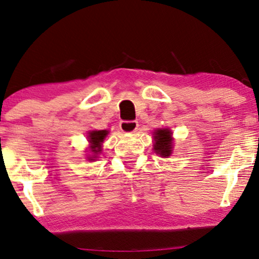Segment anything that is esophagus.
Masks as SVG:
<instances>
[{"instance_id":"34e87169","label":"esophagus","mask_w":259,"mask_h":259,"mask_svg":"<svg viewBox=\"0 0 259 259\" xmlns=\"http://www.w3.org/2000/svg\"><path fill=\"white\" fill-rule=\"evenodd\" d=\"M137 126H139V123L136 120H122L119 123V129L126 134L134 133L137 129Z\"/></svg>"}]
</instances>
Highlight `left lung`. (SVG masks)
Masks as SVG:
<instances>
[{"label":"left lung","instance_id":"obj_1","mask_svg":"<svg viewBox=\"0 0 259 259\" xmlns=\"http://www.w3.org/2000/svg\"><path fill=\"white\" fill-rule=\"evenodd\" d=\"M154 150L160 154L161 156H169L171 155L172 149V133L168 129H159L154 133Z\"/></svg>","mask_w":259,"mask_h":259}]
</instances>
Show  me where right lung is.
Masks as SVG:
<instances>
[{
	"mask_svg": "<svg viewBox=\"0 0 259 259\" xmlns=\"http://www.w3.org/2000/svg\"><path fill=\"white\" fill-rule=\"evenodd\" d=\"M106 130H96V132H91L90 133V142H91V150L93 153H99L101 150V142H103L104 139H105L107 135ZM90 160H93L92 158H90Z\"/></svg>",
	"mask_w": 259,
	"mask_h": 259,
	"instance_id": "right-lung-1",
	"label": "right lung"
}]
</instances>
